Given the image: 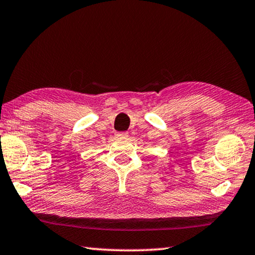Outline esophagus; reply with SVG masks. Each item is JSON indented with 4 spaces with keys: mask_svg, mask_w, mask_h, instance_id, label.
Masks as SVG:
<instances>
[{
    "mask_svg": "<svg viewBox=\"0 0 255 255\" xmlns=\"http://www.w3.org/2000/svg\"><path fill=\"white\" fill-rule=\"evenodd\" d=\"M116 136H117V138H121V139H125V138H128V132H121V133H117Z\"/></svg>",
    "mask_w": 255,
    "mask_h": 255,
    "instance_id": "34e87169",
    "label": "esophagus"
}]
</instances>
